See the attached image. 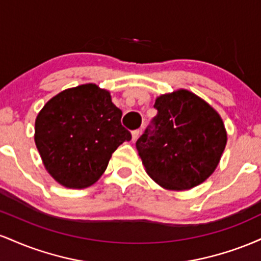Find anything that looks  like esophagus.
Instances as JSON below:
<instances>
[{"label":"esophagus","instance_id":"34e87169","mask_svg":"<svg viewBox=\"0 0 261 261\" xmlns=\"http://www.w3.org/2000/svg\"><path fill=\"white\" fill-rule=\"evenodd\" d=\"M140 134H141V130H135V131H133V141H136L137 139H139Z\"/></svg>","mask_w":261,"mask_h":261}]
</instances>
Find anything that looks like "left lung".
<instances>
[{
  "instance_id": "obj_1",
  "label": "left lung",
  "mask_w": 261,
  "mask_h": 261,
  "mask_svg": "<svg viewBox=\"0 0 261 261\" xmlns=\"http://www.w3.org/2000/svg\"><path fill=\"white\" fill-rule=\"evenodd\" d=\"M154 108L152 126L136 142L146 173L167 190L201 184L217 168L226 147L222 118L187 89L160 95Z\"/></svg>"
}]
</instances>
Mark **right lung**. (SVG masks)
<instances>
[{
	"label": "right lung",
	"instance_id": "add662e5",
	"mask_svg": "<svg viewBox=\"0 0 261 261\" xmlns=\"http://www.w3.org/2000/svg\"><path fill=\"white\" fill-rule=\"evenodd\" d=\"M110 93L94 83L65 89L35 119L34 141L45 169L62 187L83 189L106 172L113 152L130 131Z\"/></svg>",
	"mask_w": 261,
	"mask_h": 261
}]
</instances>
